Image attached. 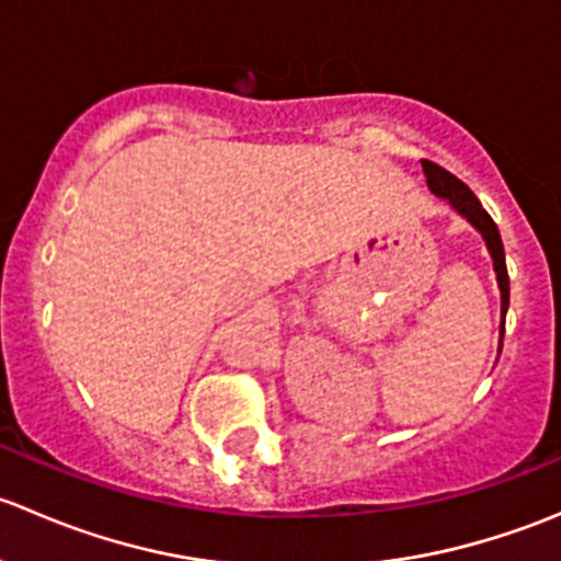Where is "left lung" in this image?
<instances>
[{
	"label": "left lung",
	"mask_w": 561,
	"mask_h": 561,
	"mask_svg": "<svg viewBox=\"0 0 561 561\" xmlns=\"http://www.w3.org/2000/svg\"><path fill=\"white\" fill-rule=\"evenodd\" d=\"M423 173H426L428 190H432L437 197H443V201H448V206L454 208L458 217H463L474 230H478L480 239L485 241V249H489L491 260H494L496 285H500V296H502V325H500V344H502V336H505V314H507V307H511V279H507L505 247H502L500 230H496L494 219L489 217V211L480 206L478 197L472 195V190H469L463 181H458L454 173H448L445 168L434 165V162L428 160H423Z\"/></svg>",
	"instance_id": "left-lung-1"
}]
</instances>
